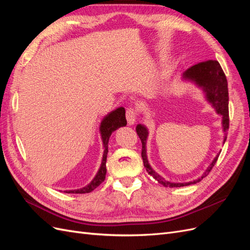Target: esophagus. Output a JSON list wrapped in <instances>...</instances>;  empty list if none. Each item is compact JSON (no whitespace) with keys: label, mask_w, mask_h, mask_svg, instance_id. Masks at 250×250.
Masks as SVG:
<instances>
[{"label":"esophagus","mask_w":250,"mask_h":250,"mask_svg":"<svg viewBox=\"0 0 250 250\" xmlns=\"http://www.w3.org/2000/svg\"><path fill=\"white\" fill-rule=\"evenodd\" d=\"M137 111L134 110V108L130 107V108H127L126 110V119H127V122L128 125H133L135 122H137Z\"/></svg>","instance_id":"obj_1"}]
</instances>
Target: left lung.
<instances>
[{
    "label": "left lung",
    "mask_w": 250,
    "mask_h": 250,
    "mask_svg": "<svg viewBox=\"0 0 250 250\" xmlns=\"http://www.w3.org/2000/svg\"><path fill=\"white\" fill-rule=\"evenodd\" d=\"M183 80L185 81H191L193 82L196 86L202 89V92L206 97L207 101L215 108L216 112L218 115L222 117V128L224 131V140L223 144L226 141V134H228V130L229 128V88H228V80H226L225 74L222 70V67L217 60H208V62H203L200 63L195 64L191 66L190 69H188L183 74ZM137 133L139 138L142 142V158L144 166L148 172L157 183L162 184L165 187L169 188H180V187H186L197 184L199 181L206 177L208 174L210 172L215 166L219 154L216 155V157L210 163V165L208 167V169L204 171L203 175L190 183H171V181L166 180L162 176L158 175V174L151 168V166L148 162L147 158V150H146V143L148 138V129L145 125L138 124L137 128Z\"/></svg>",
    "instance_id": "left-lung-1"
}]
</instances>
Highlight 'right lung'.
I'll return each mask as SVG.
<instances>
[{
    "mask_svg": "<svg viewBox=\"0 0 250 250\" xmlns=\"http://www.w3.org/2000/svg\"><path fill=\"white\" fill-rule=\"evenodd\" d=\"M127 121L125 118V108L124 107H118L117 109L110 111L107 113L106 116L103 118L100 124V133H101V139L103 142V157L99 170H98L96 176L94 179L90 181V183L83 187L81 188H77V190H70V191H64L65 193H73V194H85L90 193L94 191L97 187H99L100 184H102L105 175H106V158L108 153V141L111 133L117 130L118 128L126 126Z\"/></svg>",
    "mask_w": 250,
    "mask_h": 250,
    "instance_id": "right-lung-1",
    "label": "right lung"
}]
</instances>
